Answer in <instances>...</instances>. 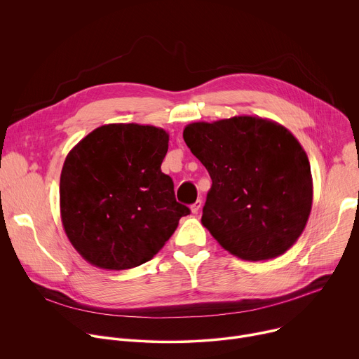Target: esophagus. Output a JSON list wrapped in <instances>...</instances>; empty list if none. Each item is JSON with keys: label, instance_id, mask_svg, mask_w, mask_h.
<instances>
[{"label": "esophagus", "instance_id": "esophagus-1", "mask_svg": "<svg viewBox=\"0 0 359 359\" xmlns=\"http://www.w3.org/2000/svg\"><path fill=\"white\" fill-rule=\"evenodd\" d=\"M200 208H201V200H196L190 206V210H191L193 215H196L200 210Z\"/></svg>", "mask_w": 359, "mask_h": 359}]
</instances>
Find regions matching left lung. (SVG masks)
I'll return each mask as SVG.
<instances>
[{"label":"left lung","instance_id":"obj_1","mask_svg":"<svg viewBox=\"0 0 359 359\" xmlns=\"http://www.w3.org/2000/svg\"><path fill=\"white\" fill-rule=\"evenodd\" d=\"M183 139L213 182L201 224L241 260L284 254L313 206L309 156L294 135L269 119L233 116L190 123Z\"/></svg>","mask_w":359,"mask_h":359}]
</instances>
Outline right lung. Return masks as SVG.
Here are the masks:
<instances>
[{"instance_id":"right-lung-1","label":"right lung","mask_w":359,"mask_h":359,"mask_svg":"<svg viewBox=\"0 0 359 359\" xmlns=\"http://www.w3.org/2000/svg\"><path fill=\"white\" fill-rule=\"evenodd\" d=\"M168 147L162 128L111 123L68 153L60 182L61 219L89 264L119 271L149 262L190 213L161 170Z\"/></svg>"}]
</instances>
